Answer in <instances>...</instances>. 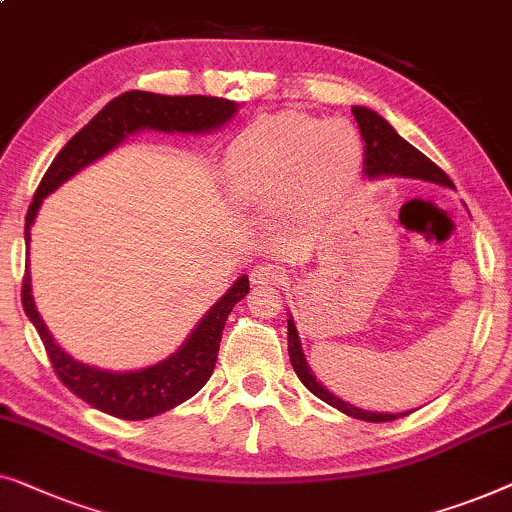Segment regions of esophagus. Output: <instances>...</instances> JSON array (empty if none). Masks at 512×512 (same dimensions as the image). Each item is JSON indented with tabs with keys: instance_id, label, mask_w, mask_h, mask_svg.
I'll return each mask as SVG.
<instances>
[{
	"instance_id": "1",
	"label": "esophagus",
	"mask_w": 512,
	"mask_h": 512,
	"mask_svg": "<svg viewBox=\"0 0 512 512\" xmlns=\"http://www.w3.org/2000/svg\"><path fill=\"white\" fill-rule=\"evenodd\" d=\"M285 269L280 264H273V262H262L257 264L253 273H250V278H253L255 285H280L285 280Z\"/></svg>"
}]
</instances>
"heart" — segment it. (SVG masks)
<instances>
[{
	"instance_id": "b5f03b06",
	"label": "heart",
	"mask_w": 512,
	"mask_h": 512,
	"mask_svg": "<svg viewBox=\"0 0 512 512\" xmlns=\"http://www.w3.org/2000/svg\"><path fill=\"white\" fill-rule=\"evenodd\" d=\"M362 146L352 125L285 111L262 115L236 136L225 176L250 199L285 197L299 190H334L357 169Z\"/></svg>"
}]
</instances>
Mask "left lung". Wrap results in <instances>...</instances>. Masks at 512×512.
<instances>
[{
	"instance_id": "1",
	"label": "left lung",
	"mask_w": 512,
	"mask_h": 512,
	"mask_svg": "<svg viewBox=\"0 0 512 512\" xmlns=\"http://www.w3.org/2000/svg\"><path fill=\"white\" fill-rule=\"evenodd\" d=\"M352 115H355L359 132H362V139L366 146V155H364V174L366 176L369 178L410 176V178H422V181L455 187L441 167H436V164L431 162L427 155H422L420 150H417L415 146H410L406 139H401V136L392 129L390 122H387L385 118H380L376 111L364 109V106H355V109H352ZM287 350H290L292 369L299 376L301 383H304L308 390L315 394V397L329 403V406L338 408L341 413L355 417V420H364V422H392V420H397V417L408 415V413H371V410L350 406V403H345L343 399H338L331 392H327L325 387L315 380L311 369L306 366L297 327H294L292 318L287 320Z\"/></svg>"
}]
</instances>
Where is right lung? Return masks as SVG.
I'll return each mask as SVG.
<instances>
[{"instance_id": "1", "label": "right lung", "mask_w": 512, "mask_h": 512, "mask_svg": "<svg viewBox=\"0 0 512 512\" xmlns=\"http://www.w3.org/2000/svg\"><path fill=\"white\" fill-rule=\"evenodd\" d=\"M234 113L236 104L222 97H164L141 90H129L115 97L57 153L53 164L43 174L25 218L27 248H30V227L37 218L43 197L57 190L76 171L109 153L127 134L146 127L160 129V132H208V129L225 125ZM30 280V269H25L23 306L27 318L39 331L55 376L78 399L120 420H146V417L167 413L178 403L194 397L213 376L222 329L229 313L250 292L248 278L241 276L232 290L204 315L181 350L150 369L113 373L76 362L53 341L39 318V311L34 308Z\"/></svg>"}]
</instances>
